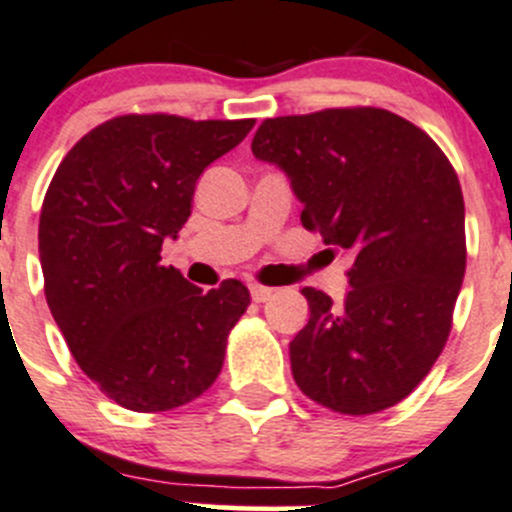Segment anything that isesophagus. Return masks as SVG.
Segmentation results:
<instances>
[{
    "instance_id": "34e87169",
    "label": "esophagus",
    "mask_w": 512,
    "mask_h": 512,
    "mask_svg": "<svg viewBox=\"0 0 512 512\" xmlns=\"http://www.w3.org/2000/svg\"><path fill=\"white\" fill-rule=\"evenodd\" d=\"M271 288H266V286H258V283H251V298H254L256 303H263V301H268V298H271Z\"/></svg>"
}]
</instances>
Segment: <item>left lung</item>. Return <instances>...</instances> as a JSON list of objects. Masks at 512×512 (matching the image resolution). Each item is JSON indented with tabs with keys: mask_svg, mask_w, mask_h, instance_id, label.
I'll list each match as a JSON object with an SVG mask.
<instances>
[{
	"mask_svg": "<svg viewBox=\"0 0 512 512\" xmlns=\"http://www.w3.org/2000/svg\"><path fill=\"white\" fill-rule=\"evenodd\" d=\"M301 221L351 256L341 303L306 286L311 318L288 346L298 388L346 416L386 411L426 378L465 273L458 176L426 131L386 109H326L258 126Z\"/></svg>",
	"mask_w": 512,
	"mask_h": 512,
	"instance_id": "left-lung-1",
	"label": "left lung"
}]
</instances>
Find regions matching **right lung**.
<instances>
[{"label": "right lung", "instance_id": "add662e5", "mask_svg": "<svg viewBox=\"0 0 512 512\" xmlns=\"http://www.w3.org/2000/svg\"><path fill=\"white\" fill-rule=\"evenodd\" d=\"M254 119L126 114L64 156L39 216L44 296L79 368L119 406L171 411L209 391L251 303L241 281L201 291L161 266L199 176Z\"/></svg>", "mask_w": 512, "mask_h": 512}]
</instances>
